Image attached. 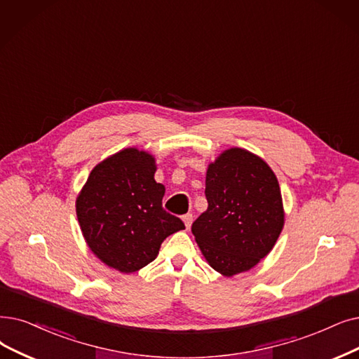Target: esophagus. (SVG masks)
I'll return each instance as SVG.
<instances>
[{"instance_id":"1","label":"esophagus","mask_w":359,"mask_h":359,"mask_svg":"<svg viewBox=\"0 0 359 359\" xmlns=\"http://www.w3.org/2000/svg\"><path fill=\"white\" fill-rule=\"evenodd\" d=\"M192 222H194V215L192 214H186V215H183V223H184V226H186V229H191V226H192Z\"/></svg>"}]
</instances>
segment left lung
<instances>
[{
    "mask_svg": "<svg viewBox=\"0 0 359 359\" xmlns=\"http://www.w3.org/2000/svg\"><path fill=\"white\" fill-rule=\"evenodd\" d=\"M208 208L192 224L202 255L223 276L251 270L266 257L285 224L282 194L269 164L230 148L208 165Z\"/></svg>",
    "mask_w": 359,
    "mask_h": 359,
    "instance_id": "obj_1",
    "label": "left lung"
}]
</instances>
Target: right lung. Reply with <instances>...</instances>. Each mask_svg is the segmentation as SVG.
Masks as SVG:
<instances>
[{
  "mask_svg": "<svg viewBox=\"0 0 359 359\" xmlns=\"http://www.w3.org/2000/svg\"><path fill=\"white\" fill-rule=\"evenodd\" d=\"M155 170L151 154L126 148L93 167L76 199L90 251L120 273L148 266L163 241L184 229L163 208L165 188L155 182Z\"/></svg>",
  "mask_w": 359,
  "mask_h": 359,
  "instance_id": "1",
  "label": "right lung"
}]
</instances>
